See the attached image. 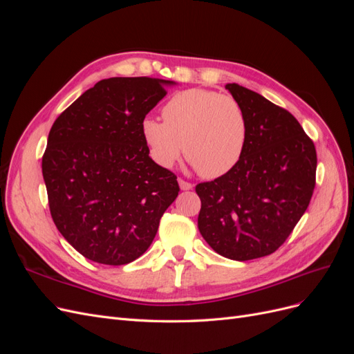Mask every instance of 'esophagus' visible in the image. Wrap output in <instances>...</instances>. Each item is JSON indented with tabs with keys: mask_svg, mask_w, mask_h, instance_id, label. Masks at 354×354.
I'll use <instances>...</instances> for the list:
<instances>
[{
	"mask_svg": "<svg viewBox=\"0 0 354 354\" xmlns=\"http://www.w3.org/2000/svg\"><path fill=\"white\" fill-rule=\"evenodd\" d=\"M178 185H180V189H181V190H190V189H194V185L189 183V181H186V180H183V178H178Z\"/></svg>",
	"mask_w": 354,
	"mask_h": 354,
	"instance_id": "esophagus-1",
	"label": "esophagus"
}]
</instances>
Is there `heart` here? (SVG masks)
I'll return each instance as SVG.
<instances>
[{"label": "heart", "mask_w": 354, "mask_h": 354, "mask_svg": "<svg viewBox=\"0 0 354 354\" xmlns=\"http://www.w3.org/2000/svg\"><path fill=\"white\" fill-rule=\"evenodd\" d=\"M164 121L145 118L143 140L160 167L169 168L183 153L205 177L229 173L241 160L248 124L241 103L227 94L190 88L171 97Z\"/></svg>", "instance_id": "obj_1"}]
</instances>
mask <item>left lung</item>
Masks as SVG:
<instances>
[{
	"mask_svg": "<svg viewBox=\"0 0 354 354\" xmlns=\"http://www.w3.org/2000/svg\"><path fill=\"white\" fill-rule=\"evenodd\" d=\"M226 90L242 106L248 137L236 167L196 186L198 227L217 254L246 261L274 252L303 217L316 185L317 156L288 111L239 84Z\"/></svg>",
	"mask_w": 354,
	"mask_h": 354,
	"instance_id": "1",
	"label": "left lung"
}]
</instances>
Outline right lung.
<instances>
[{
    "mask_svg": "<svg viewBox=\"0 0 354 354\" xmlns=\"http://www.w3.org/2000/svg\"><path fill=\"white\" fill-rule=\"evenodd\" d=\"M158 78L102 80L62 112L42 156L53 221L75 250L121 266L151 246L178 195L174 173L149 156L142 122L165 97Z\"/></svg>",
    "mask_w": 354,
    "mask_h": 354,
    "instance_id": "obj_1",
    "label": "right lung"
}]
</instances>
